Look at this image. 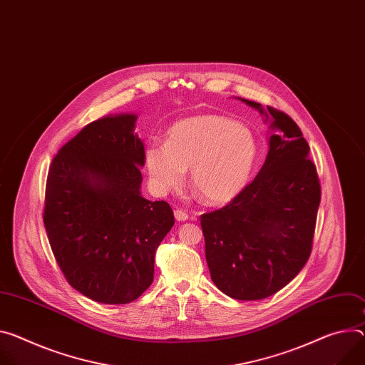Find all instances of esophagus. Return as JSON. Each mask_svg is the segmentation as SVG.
Wrapping results in <instances>:
<instances>
[{
	"label": "esophagus",
	"instance_id": "esophagus-1",
	"mask_svg": "<svg viewBox=\"0 0 365 365\" xmlns=\"http://www.w3.org/2000/svg\"><path fill=\"white\" fill-rule=\"evenodd\" d=\"M175 218H176L178 221H186V220L189 218V215H187V212H186V211L176 210V211H175Z\"/></svg>",
	"mask_w": 365,
	"mask_h": 365
}]
</instances>
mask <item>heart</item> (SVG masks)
<instances>
[{
	"instance_id": "b5f03b06",
	"label": "heart",
	"mask_w": 365,
	"mask_h": 365,
	"mask_svg": "<svg viewBox=\"0 0 365 365\" xmlns=\"http://www.w3.org/2000/svg\"><path fill=\"white\" fill-rule=\"evenodd\" d=\"M259 154L253 132L221 115L178 120L168 140L151 141L144 165L158 195L179 189L190 168V183L208 204H227L246 187Z\"/></svg>"
}]
</instances>
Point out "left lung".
<instances>
[{
	"label": "left lung",
	"mask_w": 365,
	"mask_h": 365,
	"mask_svg": "<svg viewBox=\"0 0 365 365\" xmlns=\"http://www.w3.org/2000/svg\"><path fill=\"white\" fill-rule=\"evenodd\" d=\"M240 101L271 120L269 151L253 182L221 210L202 214L201 227L214 284L253 302L278 292L309 260L320 183L298 125L281 110Z\"/></svg>",
	"instance_id": "obj_1"
}]
</instances>
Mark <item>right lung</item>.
I'll return each instance as SVG.
<instances>
[{
  "label": "right lung",
  "mask_w": 365,
  "mask_h": 365,
  "mask_svg": "<svg viewBox=\"0 0 365 365\" xmlns=\"http://www.w3.org/2000/svg\"><path fill=\"white\" fill-rule=\"evenodd\" d=\"M137 115L84 126L53 157L43 222L70 285L93 302L126 304L154 279V256L175 224L170 205L141 195Z\"/></svg>",
  "instance_id": "right-lung-1"
}]
</instances>
